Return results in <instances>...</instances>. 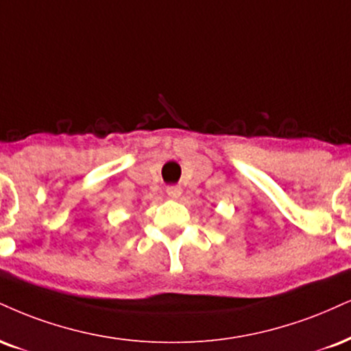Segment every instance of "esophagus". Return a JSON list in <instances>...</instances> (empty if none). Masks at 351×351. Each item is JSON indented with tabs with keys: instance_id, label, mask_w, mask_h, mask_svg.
Returning <instances> with one entry per match:
<instances>
[{
	"instance_id": "obj_1",
	"label": "esophagus",
	"mask_w": 351,
	"mask_h": 351,
	"mask_svg": "<svg viewBox=\"0 0 351 351\" xmlns=\"http://www.w3.org/2000/svg\"><path fill=\"white\" fill-rule=\"evenodd\" d=\"M167 194L171 197V199H176V197L181 196V188L180 186H168Z\"/></svg>"
}]
</instances>
